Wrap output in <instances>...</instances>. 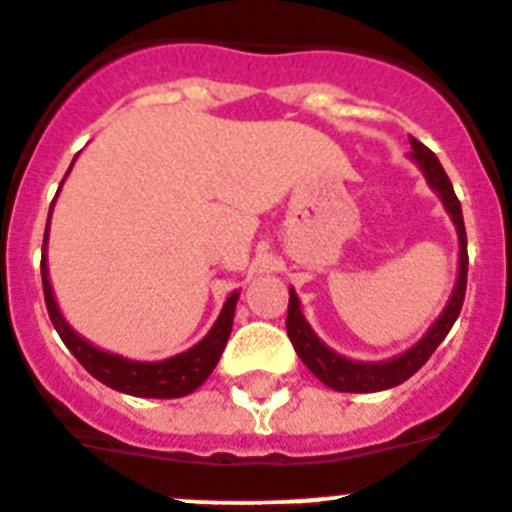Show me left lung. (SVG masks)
I'll return each mask as SVG.
<instances>
[{"label":"left lung","instance_id":"obj_1","mask_svg":"<svg viewBox=\"0 0 512 512\" xmlns=\"http://www.w3.org/2000/svg\"><path fill=\"white\" fill-rule=\"evenodd\" d=\"M413 143V153L410 156L420 164V169L425 171V179L441 194L443 205L454 217L456 230H459V279H456V289L451 295L449 305L443 310L441 318L436 320L428 336L418 343L415 348H410L408 354L397 356L392 361H384V364H356V361H348L343 356L333 354L325 343L318 341V336L312 333L310 325L305 323L300 312V302L297 295L289 289V307H287V336L295 346L297 356L305 361V366L310 369L315 377L323 384H328L330 390L338 392H379L397 387L405 379L413 377L425 361L431 359V354L438 348V343L446 338V333L451 330V325L459 318L461 305H464V295H467V266H469V253H467V230H464V215H461L459 197L454 194L451 187V179L443 171L441 161L436 158V153L428 146H423L420 140L410 138Z\"/></svg>","mask_w":512,"mask_h":512}]
</instances>
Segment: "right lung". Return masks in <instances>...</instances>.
Returning a JSON list of instances; mask_svg holds the SVG:
<instances>
[{
	"mask_svg": "<svg viewBox=\"0 0 512 512\" xmlns=\"http://www.w3.org/2000/svg\"><path fill=\"white\" fill-rule=\"evenodd\" d=\"M48 220H51V217H48ZM45 238H48V223H45ZM45 238H43V248H45ZM40 274H43L45 307H48L51 323L53 328L58 330L61 341L69 346V351L76 356V361H79V364L84 366L94 379H99V382L112 387V390L125 392V395L184 397L189 395V392H194L207 377H210V372L215 369L217 361H220V354H223L225 343H228L230 328H233V312H235L238 292L228 297V302H225L217 323L212 325L210 333H207V336L202 338L194 348L174 356V359L156 361V364L128 361V359H122V356L104 354V351L94 348L92 343H87L84 338L76 336L74 330L66 325V320L61 318L56 300H53V289H51V282H48V266H45V259L40 261Z\"/></svg>",
	"mask_w": 512,
	"mask_h": 512,
	"instance_id": "1",
	"label": "right lung"
}]
</instances>
